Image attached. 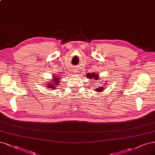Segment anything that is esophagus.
I'll use <instances>...</instances> for the list:
<instances>
[{
	"mask_svg": "<svg viewBox=\"0 0 155 155\" xmlns=\"http://www.w3.org/2000/svg\"><path fill=\"white\" fill-rule=\"evenodd\" d=\"M72 72H73V73H74V74H77V69H73L72 70Z\"/></svg>",
	"mask_w": 155,
	"mask_h": 155,
	"instance_id": "34e87169",
	"label": "esophagus"
}]
</instances>
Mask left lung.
Segmentation results:
<instances>
[{
	"instance_id": "left-lung-1",
	"label": "left lung",
	"mask_w": 155,
	"mask_h": 155,
	"mask_svg": "<svg viewBox=\"0 0 155 155\" xmlns=\"http://www.w3.org/2000/svg\"><path fill=\"white\" fill-rule=\"evenodd\" d=\"M87 77L88 79H94L95 80H99L100 79L99 82H101V79H99V76L98 74H95V73H88ZM107 81H105L104 83H99L101 84H99V86H98L97 87H96V88H95V91H97L98 92H103V90L105 89V87H106V85H107ZM96 85V84H95Z\"/></svg>"
}]
</instances>
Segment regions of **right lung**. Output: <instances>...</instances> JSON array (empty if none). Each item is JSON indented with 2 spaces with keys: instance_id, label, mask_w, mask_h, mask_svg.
I'll use <instances>...</instances> for the list:
<instances>
[{
  "instance_id": "obj_1",
  "label": "right lung",
  "mask_w": 155,
  "mask_h": 155,
  "mask_svg": "<svg viewBox=\"0 0 155 155\" xmlns=\"http://www.w3.org/2000/svg\"><path fill=\"white\" fill-rule=\"evenodd\" d=\"M61 79V77L60 76L59 74L56 75V74H54L52 76V78L51 80V81H47L45 83V87H47V89L49 90V88L51 89H56V87L60 84V80Z\"/></svg>"
}]
</instances>
